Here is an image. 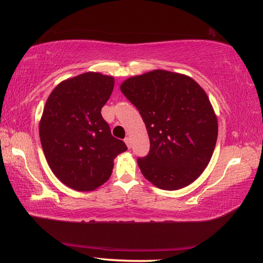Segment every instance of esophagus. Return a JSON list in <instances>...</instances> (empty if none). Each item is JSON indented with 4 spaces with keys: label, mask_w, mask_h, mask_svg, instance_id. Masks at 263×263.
<instances>
[{
    "label": "esophagus",
    "mask_w": 263,
    "mask_h": 263,
    "mask_svg": "<svg viewBox=\"0 0 263 263\" xmlns=\"http://www.w3.org/2000/svg\"><path fill=\"white\" fill-rule=\"evenodd\" d=\"M124 141H125V144L128 148H131V138L130 137H126L125 139H124Z\"/></svg>",
    "instance_id": "34e87169"
}]
</instances>
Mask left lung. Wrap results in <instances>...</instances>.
<instances>
[{
  "label": "left lung",
  "mask_w": 263,
  "mask_h": 263,
  "mask_svg": "<svg viewBox=\"0 0 263 263\" xmlns=\"http://www.w3.org/2000/svg\"><path fill=\"white\" fill-rule=\"evenodd\" d=\"M121 90L147 128L149 152L137 160L142 175L163 190L193 183L210 162L218 137L206 92L186 75L162 69L128 78Z\"/></svg>",
  "instance_id": "1"
}]
</instances>
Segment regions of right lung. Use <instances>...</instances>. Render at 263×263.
Listing matches in <instances>:
<instances>
[{"mask_svg": "<svg viewBox=\"0 0 263 263\" xmlns=\"http://www.w3.org/2000/svg\"><path fill=\"white\" fill-rule=\"evenodd\" d=\"M112 77L88 72L65 80L44 106L39 137L47 163L62 183L91 191L105 183L114 159L127 149L101 115L114 90Z\"/></svg>", "mask_w": 263, "mask_h": 263, "instance_id": "add662e5", "label": "right lung"}]
</instances>
